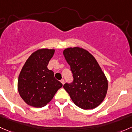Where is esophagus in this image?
Segmentation results:
<instances>
[{
    "label": "esophagus",
    "mask_w": 132,
    "mask_h": 132,
    "mask_svg": "<svg viewBox=\"0 0 132 132\" xmlns=\"http://www.w3.org/2000/svg\"><path fill=\"white\" fill-rule=\"evenodd\" d=\"M61 84H62V85H64V80H61Z\"/></svg>",
    "instance_id": "1"
}]
</instances>
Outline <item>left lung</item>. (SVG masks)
<instances>
[{"label":"left lung","mask_w":132,"mask_h":132,"mask_svg":"<svg viewBox=\"0 0 132 132\" xmlns=\"http://www.w3.org/2000/svg\"><path fill=\"white\" fill-rule=\"evenodd\" d=\"M63 54L74 80L63 87L75 104L84 109L99 106L108 92V79L95 58L87 50L75 47L65 48Z\"/></svg>","instance_id":"1"}]
</instances>
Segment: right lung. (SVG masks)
<instances>
[{
    "mask_svg": "<svg viewBox=\"0 0 132 132\" xmlns=\"http://www.w3.org/2000/svg\"><path fill=\"white\" fill-rule=\"evenodd\" d=\"M55 49L40 48L26 60L19 75L18 90L21 97L29 106L42 108L53 99L62 84L47 68Z\"/></svg>",
    "mask_w": 132,
    "mask_h": 132,
    "instance_id": "add662e5",
    "label": "right lung"
}]
</instances>
